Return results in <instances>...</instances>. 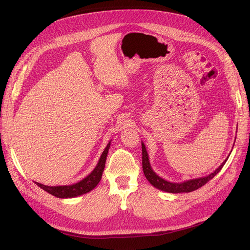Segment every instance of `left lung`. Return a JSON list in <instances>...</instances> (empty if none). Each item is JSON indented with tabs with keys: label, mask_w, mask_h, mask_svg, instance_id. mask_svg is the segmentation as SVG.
I'll use <instances>...</instances> for the list:
<instances>
[{
	"label": "left lung",
	"mask_w": 250,
	"mask_h": 250,
	"mask_svg": "<svg viewBox=\"0 0 250 250\" xmlns=\"http://www.w3.org/2000/svg\"><path fill=\"white\" fill-rule=\"evenodd\" d=\"M142 163H143V171L147 180L149 183L152 185L154 188H158V190L164 191V192H168V193H188L197 190V188H201L202 186L206 185L208 181H209L211 178H213L215 175L220 172L224 164L228 161V158L219 166V167L213 172L208 174V175L204 176V177H199V178H194V179H188L186 181H183V183H172V181H168L161 176H158L157 174L153 171L152 167H151L150 162H149V155L145 147V144L142 142Z\"/></svg>",
	"instance_id": "8db88e82"
}]
</instances>
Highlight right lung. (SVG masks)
Instances as JSON below:
<instances>
[{"label": "right lung", "mask_w": 250, "mask_h": 250, "mask_svg": "<svg viewBox=\"0 0 250 250\" xmlns=\"http://www.w3.org/2000/svg\"><path fill=\"white\" fill-rule=\"evenodd\" d=\"M109 147H110V142L107 144V146L105 147L95 169L90 172L86 177L78 181L76 184L70 185V186H54V187L44 186L40 183H35V184L41 188H42L43 191H46L49 194L55 196L57 198H74V197H77V196L86 194L92 191L93 188H95L96 186L99 184V181L101 180L102 174L105 168V163H106V157H107Z\"/></svg>", "instance_id": "obj_1"}]
</instances>
